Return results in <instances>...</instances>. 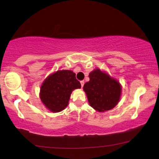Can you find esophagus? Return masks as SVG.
<instances>
[{"label": "esophagus", "instance_id": "34e87169", "mask_svg": "<svg viewBox=\"0 0 159 159\" xmlns=\"http://www.w3.org/2000/svg\"><path fill=\"white\" fill-rule=\"evenodd\" d=\"M80 85H81V87H82V88L84 87V81H83V80H82V81H80Z\"/></svg>", "mask_w": 159, "mask_h": 159}]
</instances>
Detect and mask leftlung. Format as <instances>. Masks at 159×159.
Segmentation results:
<instances>
[{
	"mask_svg": "<svg viewBox=\"0 0 159 159\" xmlns=\"http://www.w3.org/2000/svg\"><path fill=\"white\" fill-rule=\"evenodd\" d=\"M90 80L84 85L90 106L100 112L107 111L119 102L122 85L108 73L95 69L89 74Z\"/></svg>",
	"mask_w": 159,
	"mask_h": 159,
	"instance_id": "1",
	"label": "left lung"
}]
</instances>
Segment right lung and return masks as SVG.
Instances as JSON below:
<instances>
[{"label":"right lung","mask_w":159,"mask_h":159,"mask_svg":"<svg viewBox=\"0 0 159 159\" xmlns=\"http://www.w3.org/2000/svg\"><path fill=\"white\" fill-rule=\"evenodd\" d=\"M80 88L75 73L70 70H58L44 79L40 87L39 98L49 111L59 112L68 106L73 90Z\"/></svg>","instance_id":"add662e5"}]
</instances>
